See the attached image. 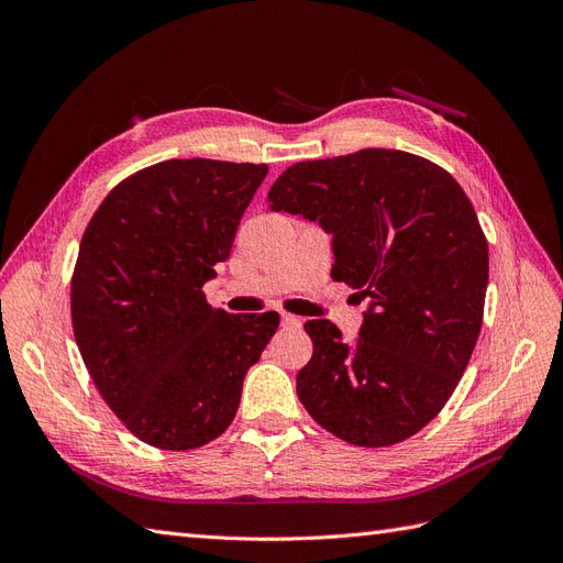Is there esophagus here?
Listing matches in <instances>:
<instances>
[{
    "mask_svg": "<svg viewBox=\"0 0 563 563\" xmlns=\"http://www.w3.org/2000/svg\"><path fill=\"white\" fill-rule=\"evenodd\" d=\"M282 323L284 327H291V329H300L302 327V319L300 317H296V314H282Z\"/></svg>",
    "mask_w": 563,
    "mask_h": 563,
    "instance_id": "esophagus-1",
    "label": "esophagus"
}]
</instances>
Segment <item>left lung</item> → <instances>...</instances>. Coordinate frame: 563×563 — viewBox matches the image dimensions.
Here are the masks:
<instances>
[{
    "instance_id": "obj_1",
    "label": "left lung",
    "mask_w": 563,
    "mask_h": 563,
    "mask_svg": "<svg viewBox=\"0 0 563 563\" xmlns=\"http://www.w3.org/2000/svg\"><path fill=\"white\" fill-rule=\"evenodd\" d=\"M269 209L331 234L333 269L368 296L360 338L312 319L298 399L338 439L380 449L444 408L482 331L488 244L472 201L444 168L368 147L298 162L269 187Z\"/></svg>"
}]
</instances>
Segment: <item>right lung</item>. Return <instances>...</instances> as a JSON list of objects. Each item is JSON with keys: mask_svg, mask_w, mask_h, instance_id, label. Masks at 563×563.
Listing matches in <instances>:
<instances>
[{"mask_svg": "<svg viewBox=\"0 0 563 563\" xmlns=\"http://www.w3.org/2000/svg\"><path fill=\"white\" fill-rule=\"evenodd\" d=\"M265 164L168 159L103 199L81 236L73 329L108 406L150 446L209 444L234 420L277 312L230 314L201 286L230 258Z\"/></svg>", "mask_w": 563, "mask_h": 563, "instance_id": "add662e5", "label": "right lung"}]
</instances>
